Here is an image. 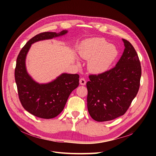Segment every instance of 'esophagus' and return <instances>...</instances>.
<instances>
[{
  "label": "esophagus",
  "instance_id": "esophagus-1",
  "mask_svg": "<svg viewBox=\"0 0 156 156\" xmlns=\"http://www.w3.org/2000/svg\"><path fill=\"white\" fill-rule=\"evenodd\" d=\"M80 84L81 85H85L86 84V80L83 78H80Z\"/></svg>",
  "mask_w": 156,
  "mask_h": 156
}]
</instances>
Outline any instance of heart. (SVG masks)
Listing matches in <instances>:
<instances>
[{
    "instance_id": "obj_1",
    "label": "heart",
    "mask_w": 156,
    "mask_h": 156,
    "mask_svg": "<svg viewBox=\"0 0 156 156\" xmlns=\"http://www.w3.org/2000/svg\"><path fill=\"white\" fill-rule=\"evenodd\" d=\"M80 55L89 59L88 69L95 73H102L109 69L118 52L114 45L109 44L102 38L86 40L81 48Z\"/></svg>"
}]
</instances>
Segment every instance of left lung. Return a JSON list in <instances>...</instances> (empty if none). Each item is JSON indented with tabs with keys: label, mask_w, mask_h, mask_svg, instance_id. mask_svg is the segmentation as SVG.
Listing matches in <instances>:
<instances>
[{
	"label": "left lung",
	"mask_w": 156,
	"mask_h": 156,
	"mask_svg": "<svg viewBox=\"0 0 156 156\" xmlns=\"http://www.w3.org/2000/svg\"><path fill=\"white\" fill-rule=\"evenodd\" d=\"M122 41L125 48L116 66L89 75L87 108L97 121H111L125 114L140 87L142 69L138 54L129 42Z\"/></svg>",
	"instance_id": "1"
}]
</instances>
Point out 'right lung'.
Instances as JSON below:
<instances>
[{
    "instance_id": "obj_1",
    "label": "right lung",
    "mask_w": 156,
    "mask_h": 156,
    "mask_svg": "<svg viewBox=\"0 0 156 156\" xmlns=\"http://www.w3.org/2000/svg\"><path fill=\"white\" fill-rule=\"evenodd\" d=\"M67 33V30L58 34L48 31L41 33L31 38L18 55L14 75L19 99L24 109L38 118L51 119L59 115L70 94L79 85V75L62 73L50 83L39 84L27 71V54L32 44L62 36Z\"/></svg>"
}]
</instances>
